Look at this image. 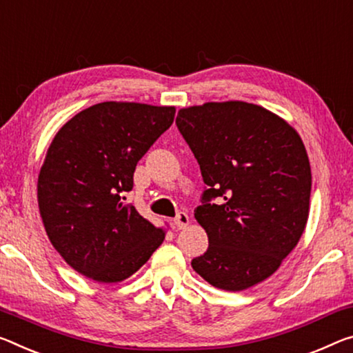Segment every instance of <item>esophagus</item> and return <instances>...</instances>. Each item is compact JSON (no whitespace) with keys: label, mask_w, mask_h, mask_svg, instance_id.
<instances>
[{"label":"esophagus","mask_w":353,"mask_h":353,"mask_svg":"<svg viewBox=\"0 0 353 353\" xmlns=\"http://www.w3.org/2000/svg\"><path fill=\"white\" fill-rule=\"evenodd\" d=\"M172 225H174L176 229H185L190 225V216L185 212H179L174 221H172Z\"/></svg>","instance_id":"esophagus-1"}]
</instances>
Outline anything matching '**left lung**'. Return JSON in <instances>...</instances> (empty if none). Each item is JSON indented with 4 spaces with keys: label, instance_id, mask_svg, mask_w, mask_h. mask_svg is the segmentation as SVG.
<instances>
[{
    "label": "left lung",
    "instance_id": "8db88e82",
    "mask_svg": "<svg viewBox=\"0 0 353 353\" xmlns=\"http://www.w3.org/2000/svg\"><path fill=\"white\" fill-rule=\"evenodd\" d=\"M176 124L207 190L194 218L209 248L193 270L239 292L272 276L297 247L310 215L311 166L295 128L264 106L228 100L179 110ZM212 197L218 205H210Z\"/></svg>",
    "mask_w": 353,
    "mask_h": 353
}]
</instances>
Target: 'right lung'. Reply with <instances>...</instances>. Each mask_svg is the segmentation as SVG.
I'll list each match as a JSON object with an SVG mask.
<instances>
[{
	"label": "right lung",
	"mask_w": 353,
	"mask_h": 353,
	"mask_svg": "<svg viewBox=\"0 0 353 353\" xmlns=\"http://www.w3.org/2000/svg\"><path fill=\"white\" fill-rule=\"evenodd\" d=\"M176 106L102 102L59 128L37 179V203L50 242L74 270L121 283L163 243L157 228L125 204L139 159L174 121Z\"/></svg>",
	"instance_id": "obj_1"
}]
</instances>
